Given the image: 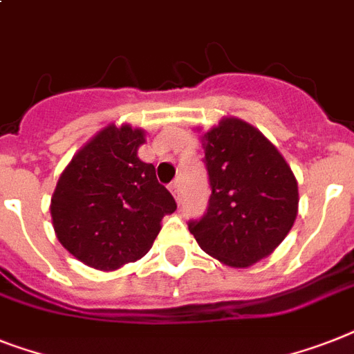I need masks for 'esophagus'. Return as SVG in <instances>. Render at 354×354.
I'll return each instance as SVG.
<instances>
[{"instance_id": "esophagus-1", "label": "esophagus", "mask_w": 354, "mask_h": 354, "mask_svg": "<svg viewBox=\"0 0 354 354\" xmlns=\"http://www.w3.org/2000/svg\"><path fill=\"white\" fill-rule=\"evenodd\" d=\"M169 189H171L174 200H176L178 203L182 202V185H180V180H176V182H172Z\"/></svg>"}]
</instances>
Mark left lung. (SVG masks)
Listing matches in <instances>:
<instances>
[{"instance_id": "8db88e82", "label": "left lung", "mask_w": 354, "mask_h": 354, "mask_svg": "<svg viewBox=\"0 0 354 354\" xmlns=\"http://www.w3.org/2000/svg\"><path fill=\"white\" fill-rule=\"evenodd\" d=\"M211 198L189 231L207 254L231 267L269 257L298 214V183L278 149L258 129L223 118L202 136Z\"/></svg>"}]
</instances>
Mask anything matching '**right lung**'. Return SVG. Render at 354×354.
I'll return each instance as SVG.
<instances>
[{
	"mask_svg": "<svg viewBox=\"0 0 354 354\" xmlns=\"http://www.w3.org/2000/svg\"><path fill=\"white\" fill-rule=\"evenodd\" d=\"M142 129L109 125L74 154L50 200L56 236L73 257L114 271L145 257L176 211L156 169L138 158Z\"/></svg>",
	"mask_w": 354,
	"mask_h": 354,
	"instance_id": "right-lung-1",
	"label": "right lung"
}]
</instances>
